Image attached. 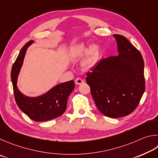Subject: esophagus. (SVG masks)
Returning <instances> with one entry per match:
<instances>
[{
    "mask_svg": "<svg viewBox=\"0 0 158 158\" xmlns=\"http://www.w3.org/2000/svg\"><path fill=\"white\" fill-rule=\"evenodd\" d=\"M75 82H76V84L77 85H81L84 82V81L81 78H80V77H77L76 80H75Z\"/></svg>",
    "mask_w": 158,
    "mask_h": 158,
    "instance_id": "34e87169",
    "label": "esophagus"
}]
</instances>
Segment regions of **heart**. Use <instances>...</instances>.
<instances>
[{"label": "heart", "instance_id": "obj_1", "mask_svg": "<svg viewBox=\"0 0 158 158\" xmlns=\"http://www.w3.org/2000/svg\"><path fill=\"white\" fill-rule=\"evenodd\" d=\"M68 57L72 61H78L83 58L82 67L85 70L90 71L98 64L101 57L100 48L95 44L88 47L85 42H81L69 48Z\"/></svg>", "mask_w": 158, "mask_h": 158}]
</instances>
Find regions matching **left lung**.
Masks as SVG:
<instances>
[{
	"mask_svg": "<svg viewBox=\"0 0 158 158\" xmlns=\"http://www.w3.org/2000/svg\"><path fill=\"white\" fill-rule=\"evenodd\" d=\"M118 55L104 59L87 74L86 82L102 114L119 118L131 114L145 89L144 62L140 52L120 35H114Z\"/></svg>",
	"mask_w": 158,
	"mask_h": 158,
	"instance_id": "1",
	"label": "left lung"
}]
</instances>
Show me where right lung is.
I'll use <instances>...</instances> for the list:
<instances>
[{"mask_svg": "<svg viewBox=\"0 0 158 158\" xmlns=\"http://www.w3.org/2000/svg\"><path fill=\"white\" fill-rule=\"evenodd\" d=\"M33 43V40L30 41L21 48L12 66L11 78L15 101L19 109L32 120L40 122L57 118L65 112L68 98L73 92L75 83L73 81L62 82L55 85L44 94L36 97L23 94L16 85L18 76L27 50Z\"/></svg>", "mask_w": 158, "mask_h": 158, "instance_id": "add662e5", "label": "right lung"}]
</instances>
